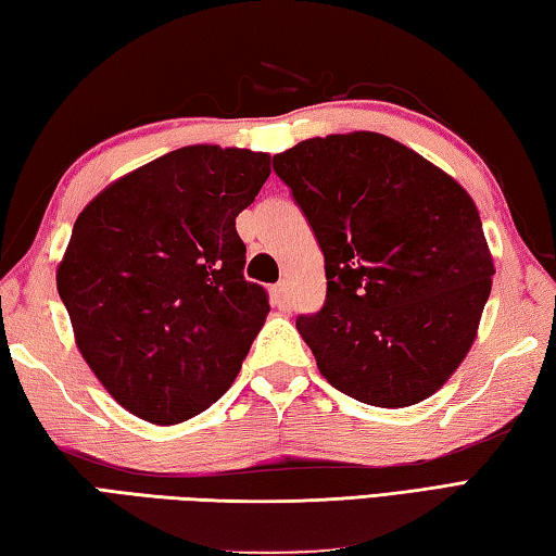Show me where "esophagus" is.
<instances>
[{
    "mask_svg": "<svg viewBox=\"0 0 556 556\" xmlns=\"http://www.w3.org/2000/svg\"><path fill=\"white\" fill-rule=\"evenodd\" d=\"M271 301H275V306L279 308H287V281H279V285L271 289Z\"/></svg>",
    "mask_w": 556,
    "mask_h": 556,
    "instance_id": "esophagus-1",
    "label": "esophagus"
}]
</instances>
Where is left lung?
I'll list each match as a JSON object with an SVG mask.
<instances>
[{
    "instance_id": "8db88e82",
    "label": "left lung",
    "mask_w": 556,
    "mask_h": 556,
    "mask_svg": "<svg viewBox=\"0 0 556 556\" xmlns=\"http://www.w3.org/2000/svg\"><path fill=\"white\" fill-rule=\"evenodd\" d=\"M275 173L326 257V306L296 318L320 375L379 408L432 396L477 340L496 275L467 189L375 130L301 140Z\"/></svg>"
}]
</instances>
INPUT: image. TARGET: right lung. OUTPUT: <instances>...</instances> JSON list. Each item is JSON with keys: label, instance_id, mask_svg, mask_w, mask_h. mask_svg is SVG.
<instances>
[{"label": "right lung", "instance_id": "obj_1", "mask_svg": "<svg viewBox=\"0 0 556 556\" xmlns=\"http://www.w3.org/2000/svg\"><path fill=\"white\" fill-rule=\"evenodd\" d=\"M269 153L187 146L89 201L58 265L77 350L111 399L153 426L216 403L269 313L243 277L236 216L269 177Z\"/></svg>", "mask_w": 556, "mask_h": 556}]
</instances>
